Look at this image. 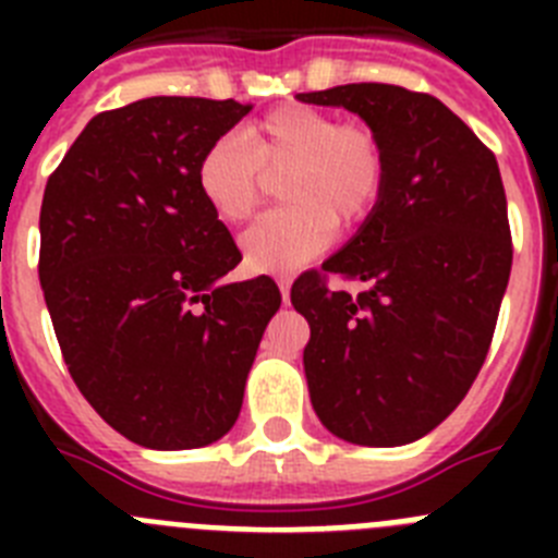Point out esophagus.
<instances>
[{"instance_id": "obj_1", "label": "esophagus", "mask_w": 558, "mask_h": 558, "mask_svg": "<svg viewBox=\"0 0 558 558\" xmlns=\"http://www.w3.org/2000/svg\"><path fill=\"white\" fill-rule=\"evenodd\" d=\"M279 293H282V302L288 304L290 302V279H288V276H282V279H279Z\"/></svg>"}]
</instances>
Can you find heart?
Returning a JSON list of instances; mask_svg holds the SVG:
<instances>
[{
  "mask_svg": "<svg viewBox=\"0 0 558 558\" xmlns=\"http://www.w3.org/2000/svg\"><path fill=\"white\" fill-rule=\"evenodd\" d=\"M279 198L288 206L256 220L243 236L245 268L288 274L322 254L335 223L354 229L372 218L388 181V153L379 133L363 122L313 106H282L226 133L198 159L195 181L223 223H243L259 206L265 175H282Z\"/></svg>",
  "mask_w": 558,
  "mask_h": 558,
  "instance_id": "heart-1",
  "label": "heart"
}]
</instances>
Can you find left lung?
<instances>
[{"mask_svg": "<svg viewBox=\"0 0 558 558\" xmlns=\"http://www.w3.org/2000/svg\"><path fill=\"white\" fill-rule=\"evenodd\" d=\"M379 133L388 181L372 218L290 290L310 324L313 408L332 436L399 447L427 436L481 372L511 274L495 153L441 100L388 83L299 95ZM327 275L357 281V296Z\"/></svg>", "mask_w": 558, "mask_h": 558, "instance_id": "1", "label": "left lung"}]
</instances>
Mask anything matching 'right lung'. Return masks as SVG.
<instances>
[{
    "label": "right lung",
    "mask_w": 558,
    "mask_h": 558,
    "mask_svg": "<svg viewBox=\"0 0 558 558\" xmlns=\"http://www.w3.org/2000/svg\"><path fill=\"white\" fill-rule=\"evenodd\" d=\"M251 106L147 97L97 113L49 175L38 279L66 368L133 445L223 438L282 295L223 282L243 254L201 198L206 147Z\"/></svg>",
    "instance_id": "right-lung-1"
}]
</instances>
